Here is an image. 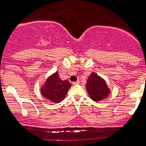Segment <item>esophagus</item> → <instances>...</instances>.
<instances>
[{"instance_id": "34e87169", "label": "esophagus", "mask_w": 146, "mask_h": 146, "mask_svg": "<svg viewBox=\"0 0 146 146\" xmlns=\"http://www.w3.org/2000/svg\"><path fill=\"white\" fill-rule=\"evenodd\" d=\"M79 83H80L79 81H76V82H73V85H77V84H78Z\"/></svg>"}]
</instances>
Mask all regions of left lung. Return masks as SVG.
Instances as JSON below:
<instances>
[{
  "label": "left lung",
  "mask_w": 146,
  "mask_h": 146,
  "mask_svg": "<svg viewBox=\"0 0 146 146\" xmlns=\"http://www.w3.org/2000/svg\"><path fill=\"white\" fill-rule=\"evenodd\" d=\"M86 88L89 96L95 102L105 99L110 94L105 81L95 73L90 75L86 83Z\"/></svg>",
  "instance_id": "obj_1"
}]
</instances>
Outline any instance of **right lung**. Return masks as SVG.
<instances>
[{"mask_svg":"<svg viewBox=\"0 0 146 146\" xmlns=\"http://www.w3.org/2000/svg\"><path fill=\"white\" fill-rule=\"evenodd\" d=\"M70 86V82L61 80L58 72H56L47 78L44 87L41 90V93L49 100L59 103L65 97Z\"/></svg>","mask_w":146,"mask_h":146,"instance_id":"1","label":"right lung"}]
</instances>
